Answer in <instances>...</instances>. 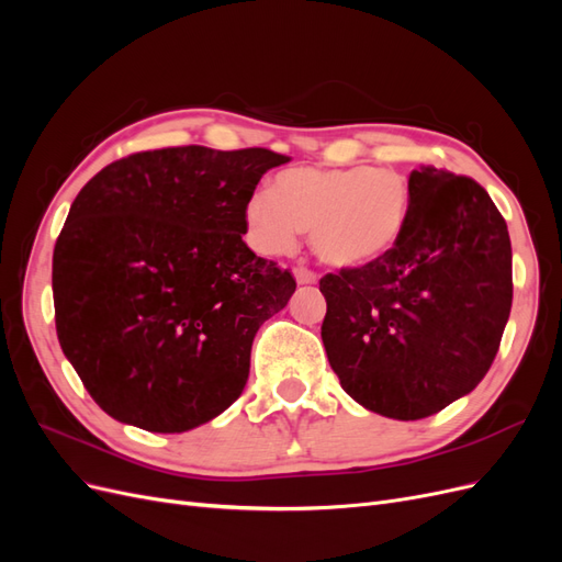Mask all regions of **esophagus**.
I'll return each instance as SVG.
<instances>
[{
  "mask_svg": "<svg viewBox=\"0 0 562 562\" xmlns=\"http://www.w3.org/2000/svg\"><path fill=\"white\" fill-rule=\"evenodd\" d=\"M295 279H297L300 285H312V283L318 281L316 271H312V269H307V267H295Z\"/></svg>",
  "mask_w": 562,
  "mask_h": 562,
  "instance_id": "34e87169",
  "label": "esophagus"
}]
</instances>
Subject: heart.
I'll list each match as a JSON object with an SVG mask.
<instances>
[{"instance_id":"obj_1","label":"heart","mask_w":562,"mask_h":562,"mask_svg":"<svg viewBox=\"0 0 562 562\" xmlns=\"http://www.w3.org/2000/svg\"><path fill=\"white\" fill-rule=\"evenodd\" d=\"M246 234L255 250L285 255L300 232L321 262L339 269L380 260L398 244L411 217V184L389 168H291L246 203Z\"/></svg>"}]
</instances>
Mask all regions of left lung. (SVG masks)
Wrapping results in <instances>:
<instances>
[{
	"label": "left lung",
	"mask_w": 562,
	"mask_h": 562,
	"mask_svg": "<svg viewBox=\"0 0 562 562\" xmlns=\"http://www.w3.org/2000/svg\"><path fill=\"white\" fill-rule=\"evenodd\" d=\"M411 217L380 260L318 281L321 337L347 394L391 419L467 396L495 361L512 314V239L483 187L443 168L411 180Z\"/></svg>",
	"instance_id": "8db88e82"
}]
</instances>
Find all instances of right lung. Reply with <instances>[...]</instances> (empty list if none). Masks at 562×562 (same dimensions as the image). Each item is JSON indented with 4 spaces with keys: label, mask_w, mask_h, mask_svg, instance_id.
<instances>
[{
    "label": "right lung",
    "mask_w": 562,
    "mask_h": 562,
    "mask_svg": "<svg viewBox=\"0 0 562 562\" xmlns=\"http://www.w3.org/2000/svg\"><path fill=\"white\" fill-rule=\"evenodd\" d=\"M285 161L166 147L81 187L54 248L56 333L110 417L182 434L241 396L255 333L295 293L291 271L241 239L255 187Z\"/></svg>",
    "instance_id": "1"
}]
</instances>
